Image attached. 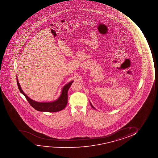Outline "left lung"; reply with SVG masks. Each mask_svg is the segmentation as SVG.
Wrapping results in <instances>:
<instances>
[{
  "mask_svg": "<svg viewBox=\"0 0 158 158\" xmlns=\"http://www.w3.org/2000/svg\"><path fill=\"white\" fill-rule=\"evenodd\" d=\"M90 104H91V106H92V107L93 108H94V109H95V108H94V107H93V106L92 105V104H91V103H90Z\"/></svg>",
  "mask_w": 158,
  "mask_h": 158,
  "instance_id": "left-lung-1",
  "label": "left lung"
}]
</instances>
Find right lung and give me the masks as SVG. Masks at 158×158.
<instances>
[{"label":"right lung","mask_w":158,"mask_h":158,"mask_svg":"<svg viewBox=\"0 0 158 158\" xmlns=\"http://www.w3.org/2000/svg\"><path fill=\"white\" fill-rule=\"evenodd\" d=\"M18 87L19 89L20 92L23 94L26 98V100L28 101L29 104L35 110L41 111V112H56L60 110H63L64 108H65L67 104L68 101V95L67 92L69 87L71 86L73 81H71L68 84L65 85L63 87L62 92L61 94L60 97L56 101L51 102H35L33 100L31 99L30 98L26 95L23 91L21 87L20 86L19 83L18 82V79H17Z\"/></svg>","instance_id":"obj_1"}]
</instances>
